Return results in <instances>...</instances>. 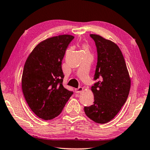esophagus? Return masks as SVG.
Returning a JSON list of instances; mask_svg holds the SVG:
<instances>
[{
	"instance_id": "obj_1",
	"label": "esophagus",
	"mask_w": 150,
	"mask_h": 150,
	"mask_svg": "<svg viewBox=\"0 0 150 150\" xmlns=\"http://www.w3.org/2000/svg\"><path fill=\"white\" fill-rule=\"evenodd\" d=\"M83 91V87H79L75 88V93H81Z\"/></svg>"
}]
</instances>
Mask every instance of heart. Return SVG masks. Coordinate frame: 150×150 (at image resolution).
<instances>
[{
    "mask_svg": "<svg viewBox=\"0 0 150 150\" xmlns=\"http://www.w3.org/2000/svg\"><path fill=\"white\" fill-rule=\"evenodd\" d=\"M83 49L85 51V52H89V47L87 44H83Z\"/></svg>",
    "mask_w": 150,
    "mask_h": 150,
    "instance_id": "1",
    "label": "heart"
}]
</instances>
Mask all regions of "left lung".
Here are the masks:
<instances>
[{
  "label": "left lung",
  "mask_w": 150,
  "mask_h": 150,
  "mask_svg": "<svg viewBox=\"0 0 150 150\" xmlns=\"http://www.w3.org/2000/svg\"><path fill=\"white\" fill-rule=\"evenodd\" d=\"M90 35L95 42L98 54L95 79L100 80L91 87L94 104L85 106L84 110L95 122L105 124L115 117L126 103L131 80L118 45L99 35Z\"/></svg>",
  "instance_id": "1"
}]
</instances>
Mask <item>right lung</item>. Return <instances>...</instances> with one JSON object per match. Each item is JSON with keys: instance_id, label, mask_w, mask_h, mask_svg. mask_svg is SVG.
Instances as JSON below:
<instances>
[{"instance_id": "add662e5", "label": "right lung", "mask_w": 150, "mask_h": 150, "mask_svg": "<svg viewBox=\"0 0 150 150\" xmlns=\"http://www.w3.org/2000/svg\"><path fill=\"white\" fill-rule=\"evenodd\" d=\"M73 38L63 34L44 40L34 47L24 64L22 92L30 109L43 120L59 115L73 94L63 86L62 62Z\"/></svg>"}]
</instances>
